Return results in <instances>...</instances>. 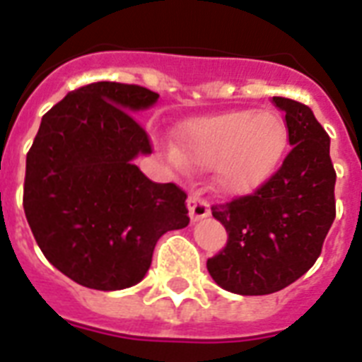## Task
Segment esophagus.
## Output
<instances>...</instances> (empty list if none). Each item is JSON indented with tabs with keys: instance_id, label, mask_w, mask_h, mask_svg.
Returning <instances> with one entry per match:
<instances>
[{
	"instance_id": "obj_1",
	"label": "esophagus",
	"mask_w": 362,
	"mask_h": 362,
	"mask_svg": "<svg viewBox=\"0 0 362 362\" xmlns=\"http://www.w3.org/2000/svg\"><path fill=\"white\" fill-rule=\"evenodd\" d=\"M187 209H189V216H192V221H199L206 218L210 214L209 203L204 201L199 193H192L187 197Z\"/></svg>"
}]
</instances>
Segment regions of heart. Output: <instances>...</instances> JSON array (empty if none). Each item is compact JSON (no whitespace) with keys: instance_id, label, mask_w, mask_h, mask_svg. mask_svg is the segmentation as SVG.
<instances>
[{"instance_id":"heart-1","label":"heart","mask_w":362,"mask_h":362,"mask_svg":"<svg viewBox=\"0 0 362 362\" xmlns=\"http://www.w3.org/2000/svg\"><path fill=\"white\" fill-rule=\"evenodd\" d=\"M182 153L169 148L175 165L216 170V184L227 193H250L274 176L286 158L289 129L269 110H233L187 122L180 129Z\"/></svg>"}]
</instances>
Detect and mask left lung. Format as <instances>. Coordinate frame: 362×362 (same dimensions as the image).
Here are the masks:
<instances>
[{"instance_id":"obj_1","label":"left lung","mask_w":362,"mask_h":362,"mask_svg":"<svg viewBox=\"0 0 362 362\" xmlns=\"http://www.w3.org/2000/svg\"><path fill=\"white\" fill-rule=\"evenodd\" d=\"M286 112L291 152L267 184L212 204L227 244L206 261L218 286L237 295H269L298 280L317 261L337 216L331 139L310 107L272 98Z\"/></svg>"}]
</instances>
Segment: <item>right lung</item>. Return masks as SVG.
<instances>
[{
    "label": "right lung",
    "mask_w": 362,
    "mask_h": 362,
    "mask_svg": "<svg viewBox=\"0 0 362 362\" xmlns=\"http://www.w3.org/2000/svg\"><path fill=\"white\" fill-rule=\"evenodd\" d=\"M158 98L122 82L78 88L42 116L25 158L31 233L59 272L90 289L139 284L161 235L189 223L186 192L133 163L152 144L131 112Z\"/></svg>",
    "instance_id": "add662e5"
}]
</instances>
